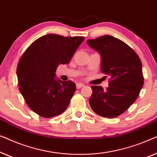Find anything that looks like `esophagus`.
<instances>
[{
	"label": "esophagus",
	"mask_w": 157,
	"mask_h": 157,
	"mask_svg": "<svg viewBox=\"0 0 157 157\" xmlns=\"http://www.w3.org/2000/svg\"><path fill=\"white\" fill-rule=\"evenodd\" d=\"M76 87H77V88H78V89H79V88L84 87V85L82 83H77L76 84Z\"/></svg>",
	"instance_id": "34e87169"
}]
</instances>
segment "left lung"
<instances>
[{
  "label": "left lung",
  "instance_id": "obj_1",
  "mask_svg": "<svg viewBox=\"0 0 157 157\" xmlns=\"http://www.w3.org/2000/svg\"><path fill=\"white\" fill-rule=\"evenodd\" d=\"M87 43L100 52L101 72L109 77V87L106 90L101 86L91 87L90 107L98 115L117 117L123 114L140 94L144 85L142 62L132 48L111 35L88 40Z\"/></svg>",
  "mask_w": 157,
  "mask_h": 157
}]
</instances>
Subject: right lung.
Masks as SVG:
<instances>
[{
    "label": "right lung",
    "instance_id": "add662e5",
    "mask_svg": "<svg viewBox=\"0 0 157 157\" xmlns=\"http://www.w3.org/2000/svg\"><path fill=\"white\" fill-rule=\"evenodd\" d=\"M84 39L48 34L35 40L22 55L16 71L19 89L35 113L50 118L67 108L76 85L70 80L56 79V68L69 63Z\"/></svg>",
    "mask_w": 157,
    "mask_h": 157
}]
</instances>
